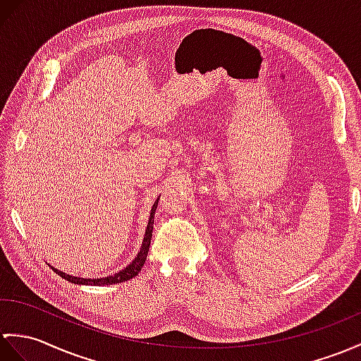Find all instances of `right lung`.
Returning <instances> with one entry per match:
<instances>
[{
	"label": "right lung",
	"instance_id": "add662e5",
	"mask_svg": "<svg viewBox=\"0 0 361 361\" xmlns=\"http://www.w3.org/2000/svg\"><path fill=\"white\" fill-rule=\"evenodd\" d=\"M157 204H158V198L154 203L152 209H150V215H149V221H147V228H146V232H145V238H142V245L140 247V252L137 254V257L133 258V262L130 264H128L124 267L123 271L120 272H115L112 275L109 276H103V279H81V276H77V275H69L66 274L60 269H55L54 266L52 271L56 272L58 275L61 276V279L71 281L73 284H86V286H109V284H116V283H123V281H128L130 279H133V276H137L138 272L141 271V267L145 266V262H146V257H147V252H149V246H150V238H152V229H154V216H155V211H157Z\"/></svg>",
	"mask_w": 361,
	"mask_h": 361
}]
</instances>
